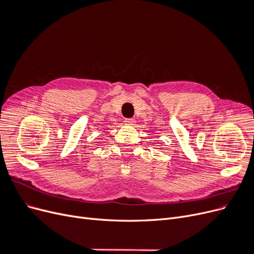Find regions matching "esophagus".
<instances>
[{
  "mask_svg": "<svg viewBox=\"0 0 254 254\" xmlns=\"http://www.w3.org/2000/svg\"><path fill=\"white\" fill-rule=\"evenodd\" d=\"M124 123L128 126H132V125L135 124V120L134 119H125Z\"/></svg>",
  "mask_w": 254,
  "mask_h": 254,
  "instance_id": "obj_1",
  "label": "esophagus"
}]
</instances>
